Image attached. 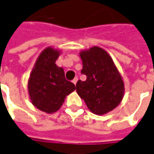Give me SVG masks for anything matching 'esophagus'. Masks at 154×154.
Segmentation results:
<instances>
[{
    "mask_svg": "<svg viewBox=\"0 0 154 154\" xmlns=\"http://www.w3.org/2000/svg\"><path fill=\"white\" fill-rule=\"evenodd\" d=\"M77 81H78V77H75V79H73V83L75 85H76V83H77Z\"/></svg>",
    "mask_w": 154,
    "mask_h": 154,
    "instance_id": "1",
    "label": "esophagus"
}]
</instances>
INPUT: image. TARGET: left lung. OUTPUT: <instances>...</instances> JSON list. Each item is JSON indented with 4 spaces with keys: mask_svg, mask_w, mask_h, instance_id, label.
Listing matches in <instances>:
<instances>
[{
    "mask_svg": "<svg viewBox=\"0 0 154 154\" xmlns=\"http://www.w3.org/2000/svg\"><path fill=\"white\" fill-rule=\"evenodd\" d=\"M85 81L78 80L76 91L87 108L96 114L112 111L124 96V82L112 58L102 48L94 46L80 52Z\"/></svg>",
    "mask_w": 154,
    "mask_h": 154,
    "instance_id": "left-lung-1",
    "label": "left lung"
}]
</instances>
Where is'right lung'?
<instances>
[{"mask_svg":"<svg viewBox=\"0 0 154 154\" xmlns=\"http://www.w3.org/2000/svg\"><path fill=\"white\" fill-rule=\"evenodd\" d=\"M59 52L51 47L43 51L36 61L28 83L32 103L43 112L57 111L65 97L75 90V85L65 79L63 69L55 64Z\"/></svg>","mask_w":154,"mask_h":154,"instance_id":"add662e5","label":"right lung"}]
</instances>
